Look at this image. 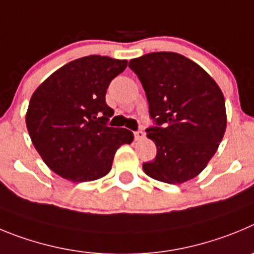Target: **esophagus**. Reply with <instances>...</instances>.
<instances>
[{"instance_id":"obj_1","label":"esophagus","mask_w":254,"mask_h":254,"mask_svg":"<svg viewBox=\"0 0 254 254\" xmlns=\"http://www.w3.org/2000/svg\"><path fill=\"white\" fill-rule=\"evenodd\" d=\"M144 135H145V134H144L141 130H138V131L134 132V138H135V140H141V139H144Z\"/></svg>"}]
</instances>
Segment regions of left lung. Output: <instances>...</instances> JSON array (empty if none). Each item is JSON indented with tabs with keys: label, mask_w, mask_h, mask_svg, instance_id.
I'll list each match as a JSON object with an SVG mask.
<instances>
[{
	"label": "left lung",
	"mask_w": 254,
	"mask_h": 254,
	"mask_svg": "<svg viewBox=\"0 0 254 254\" xmlns=\"http://www.w3.org/2000/svg\"><path fill=\"white\" fill-rule=\"evenodd\" d=\"M140 79L157 127L147 136L157 147L144 172L157 181L180 185L207 166L227 129L225 100L209 73L173 52H155L129 62Z\"/></svg>",
	"instance_id": "left-lung-1"
}]
</instances>
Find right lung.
<instances>
[{
  "label": "right lung",
  "instance_id": "right-lung-1",
  "mask_svg": "<svg viewBox=\"0 0 254 254\" xmlns=\"http://www.w3.org/2000/svg\"><path fill=\"white\" fill-rule=\"evenodd\" d=\"M127 61L88 56L52 73L31 96L26 127L50 170L72 182L95 181L110 172L114 155L132 132L107 127L114 110L105 101L110 82Z\"/></svg>",
  "mask_w": 254,
  "mask_h": 254
}]
</instances>
